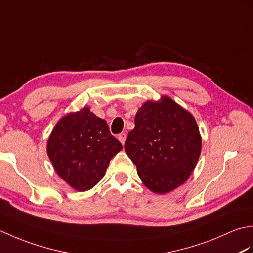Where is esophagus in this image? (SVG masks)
<instances>
[{
    "label": "esophagus",
    "instance_id": "1",
    "mask_svg": "<svg viewBox=\"0 0 253 253\" xmlns=\"http://www.w3.org/2000/svg\"><path fill=\"white\" fill-rule=\"evenodd\" d=\"M126 138H127V135H126L125 132H122V133H120V135H118V140L121 141V143L123 144V146H124V143H125Z\"/></svg>",
    "mask_w": 253,
    "mask_h": 253
}]
</instances>
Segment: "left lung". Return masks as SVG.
I'll return each instance as SVG.
<instances>
[{"label":"left lung","mask_w":253,"mask_h":253,"mask_svg":"<svg viewBox=\"0 0 253 253\" xmlns=\"http://www.w3.org/2000/svg\"><path fill=\"white\" fill-rule=\"evenodd\" d=\"M125 151L150 190L165 193L189 178L201 152V137L189 112L163 96L138 110Z\"/></svg>","instance_id":"left-lung-1"}]
</instances>
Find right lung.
<instances>
[{
	"mask_svg": "<svg viewBox=\"0 0 253 253\" xmlns=\"http://www.w3.org/2000/svg\"><path fill=\"white\" fill-rule=\"evenodd\" d=\"M122 148L107 123L84 107L56 124L47 142V154L68 185L85 191L103 178L111 159Z\"/></svg>",
	"mask_w": 253,
	"mask_h": 253,
	"instance_id": "obj_1",
	"label": "right lung"
}]
</instances>
